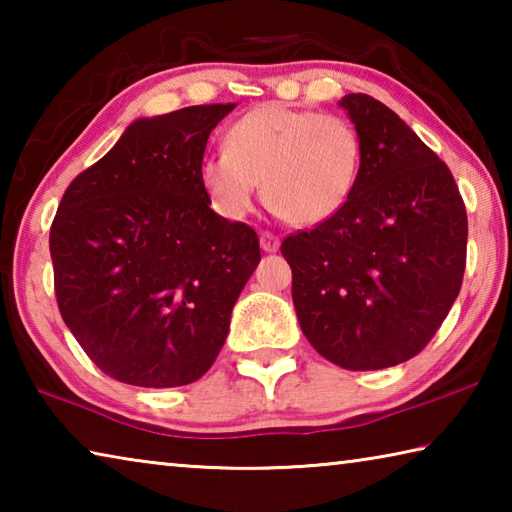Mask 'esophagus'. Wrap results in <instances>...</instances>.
<instances>
[{
	"label": "esophagus",
	"mask_w": 512,
	"mask_h": 512,
	"mask_svg": "<svg viewBox=\"0 0 512 512\" xmlns=\"http://www.w3.org/2000/svg\"><path fill=\"white\" fill-rule=\"evenodd\" d=\"M259 246H262L264 253H275V250L280 248V237H275L273 232H262V237H259Z\"/></svg>",
	"instance_id": "esophagus-1"
}]
</instances>
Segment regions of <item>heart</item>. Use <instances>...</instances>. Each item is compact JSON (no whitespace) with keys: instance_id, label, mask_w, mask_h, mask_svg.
Listing matches in <instances>:
<instances>
[{"instance_id":"b5f03b06","label":"heart","mask_w":512,"mask_h":512,"mask_svg":"<svg viewBox=\"0 0 512 512\" xmlns=\"http://www.w3.org/2000/svg\"><path fill=\"white\" fill-rule=\"evenodd\" d=\"M361 140L348 119L266 103L230 126L225 149L201 162V185L216 212L239 221L266 196L284 219L318 225L350 201Z\"/></svg>"}]
</instances>
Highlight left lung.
Listing matches in <instances>:
<instances>
[{
  "mask_svg": "<svg viewBox=\"0 0 512 512\" xmlns=\"http://www.w3.org/2000/svg\"><path fill=\"white\" fill-rule=\"evenodd\" d=\"M339 106L361 140L357 185L282 255L316 352L348 370L391 368L431 341L461 291L467 214L447 164L391 108L361 92Z\"/></svg>",
  "mask_w": 512,
  "mask_h": 512,
  "instance_id": "left-lung-1",
  "label": "left lung"
}]
</instances>
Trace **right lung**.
Masks as SVG:
<instances>
[{
    "mask_svg": "<svg viewBox=\"0 0 512 512\" xmlns=\"http://www.w3.org/2000/svg\"><path fill=\"white\" fill-rule=\"evenodd\" d=\"M237 103L140 117L72 180L49 232L58 309L112 379L173 388L201 379L259 264L253 228L210 207L207 137Z\"/></svg>",
    "mask_w": 512,
    "mask_h": 512,
    "instance_id": "obj_1",
    "label": "right lung"
}]
</instances>
